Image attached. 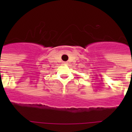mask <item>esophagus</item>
I'll return each instance as SVG.
<instances>
[{"mask_svg": "<svg viewBox=\"0 0 132 132\" xmlns=\"http://www.w3.org/2000/svg\"><path fill=\"white\" fill-rule=\"evenodd\" d=\"M63 64H68L67 62H63Z\"/></svg>", "mask_w": 132, "mask_h": 132, "instance_id": "obj_1", "label": "esophagus"}]
</instances>
